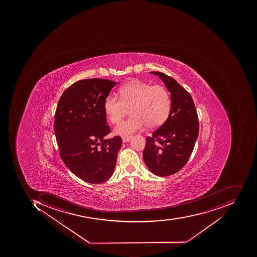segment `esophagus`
<instances>
[{
    "label": "esophagus",
    "instance_id": "esophagus-1",
    "mask_svg": "<svg viewBox=\"0 0 257 257\" xmlns=\"http://www.w3.org/2000/svg\"><path fill=\"white\" fill-rule=\"evenodd\" d=\"M131 136L122 137V143L129 142V141H131Z\"/></svg>",
    "mask_w": 257,
    "mask_h": 257
}]
</instances>
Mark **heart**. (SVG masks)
Instances as JSON below:
<instances>
[{
  "mask_svg": "<svg viewBox=\"0 0 257 257\" xmlns=\"http://www.w3.org/2000/svg\"><path fill=\"white\" fill-rule=\"evenodd\" d=\"M119 97L109 95L104 101V110L108 119L117 123L126 114L128 108L131 116L115 127L116 135L127 137L147 125L156 128L169 116L171 99L169 92L159 85L133 79L118 90Z\"/></svg>",
  "mask_w": 257,
  "mask_h": 257,
  "instance_id": "1",
  "label": "heart"
}]
</instances>
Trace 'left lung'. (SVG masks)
Returning <instances> with one entry per match:
<instances>
[{"mask_svg":"<svg viewBox=\"0 0 257 257\" xmlns=\"http://www.w3.org/2000/svg\"><path fill=\"white\" fill-rule=\"evenodd\" d=\"M151 73L159 76L171 92V109L167 120L151 137H147L143 158L153 174L165 177L174 175L186 165L198 138L199 123L189 92L165 73Z\"/></svg>","mask_w":257,"mask_h":257,"instance_id":"left-lung-1","label":"left lung"}]
</instances>
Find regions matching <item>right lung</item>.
Here are the masks:
<instances>
[{
	"label": "right lung",
	"instance_id": "add662e5",
	"mask_svg": "<svg viewBox=\"0 0 257 257\" xmlns=\"http://www.w3.org/2000/svg\"><path fill=\"white\" fill-rule=\"evenodd\" d=\"M115 85L109 79H82L64 91L58 102L54 131L61 158L88 183L100 184L110 178L122 146L119 136L105 139L110 128L104 101Z\"/></svg>",
	"mask_w": 257,
	"mask_h": 257
}]
</instances>
